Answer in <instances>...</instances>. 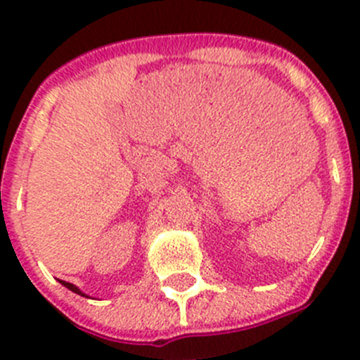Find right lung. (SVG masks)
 <instances>
[{
  "mask_svg": "<svg viewBox=\"0 0 360 360\" xmlns=\"http://www.w3.org/2000/svg\"><path fill=\"white\" fill-rule=\"evenodd\" d=\"M61 283H63V285H65V287H66V288H68V290L75 292V294H79V295H86V294H84V292H81V290H79V288H77V287H75V285H72V283H66V281H61Z\"/></svg>",
  "mask_w": 360,
  "mask_h": 360,
  "instance_id": "1",
  "label": "right lung"
}]
</instances>
